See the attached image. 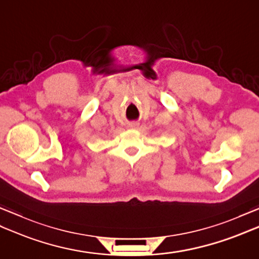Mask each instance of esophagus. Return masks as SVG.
<instances>
[{"label": "esophagus", "instance_id": "esophagus-1", "mask_svg": "<svg viewBox=\"0 0 259 259\" xmlns=\"http://www.w3.org/2000/svg\"><path fill=\"white\" fill-rule=\"evenodd\" d=\"M129 126H130V128H133V129H136L137 126H138V123H137V122H131V123H129Z\"/></svg>", "mask_w": 259, "mask_h": 259}]
</instances>
